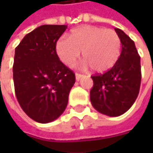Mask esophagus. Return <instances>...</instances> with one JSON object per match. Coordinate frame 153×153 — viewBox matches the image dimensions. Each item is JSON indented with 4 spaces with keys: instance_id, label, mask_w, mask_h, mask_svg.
I'll use <instances>...</instances> for the list:
<instances>
[{
    "instance_id": "esophagus-1",
    "label": "esophagus",
    "mask_w": 153,
    "mask_h": 153,
    "mask_svg": "<svg viewBox=\"0 0 153 153\" xmlns=\"http://www.w3.org/2000/svg\"><path fill=\"white\" fill-rule=\"evenodd\" d=\"M83 76L82 74H75V79H76V80H79L81 77Z\"/></svg>"
}]
</instances>
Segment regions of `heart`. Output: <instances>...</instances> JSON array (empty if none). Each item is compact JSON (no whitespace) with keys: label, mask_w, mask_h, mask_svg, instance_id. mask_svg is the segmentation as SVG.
<instances>
[{"label":"heart","mask_w":153,"mask_h":153,"mask_svg":"<svg viewBox=\"0 0 153 153\" xmlns=\"http://www.w3.org/2000/svg\"><path fill=\"white\" fill-rule=\"evenodd\" d=\"M121 42L118 33L111 30L93 25H83L71 31L69 38H62L56 43V52L66 65H72L79 56L85 59L96 73H105L118 61Z\"/></svg>","instance_id":"obj_1"}]
</instances>
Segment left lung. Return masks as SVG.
Returning <instances> with one entry per match:
<instances>
[{"label": "left lung", "mask_w": 153, "mask_h": 153, "mask_svg": "<svg viewBox=\"0 0 153 153\" xmlns=\"http://www.w3.org/2000/svg\"><path fill=\"white\" fill-rule=\"evenodd\" d=\"M121 53L116 64L104 74L91 76L90 90L93 107L102 114L117 117L125 113L135 103L141 84V65L135 42L120 29Z\"/></svg>", "instance_id": "obj_1"}]
</instances>
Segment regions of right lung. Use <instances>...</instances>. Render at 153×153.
Segmentation results:
<instances>
[{
	"label": "right lung",
	"mask_w": 153,
	"mask_h": 153,
	"mask_svg": "<svg viewBox=\"0 0 153 153\" xmlns=\"http://www.w3.org/2000/svg\"><path fill=\"white\" fill-rule=\"evenodd\" d=\"M67 25H43L16 48L13 80L16 99L33 120L48 123L65 110L75 75L60 60L56 43Z\"/></svg>",
	"instance_id": "add662e5"
}]
</instances>
